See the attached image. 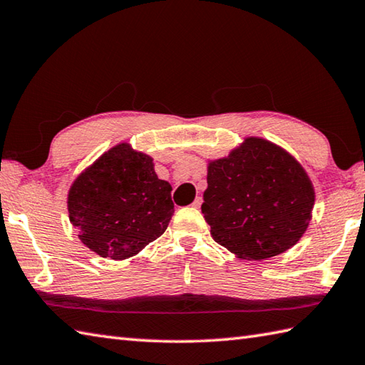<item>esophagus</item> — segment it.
<instances>
[{
	"mask_svg": "<svg viewBox=\"0 0 365 365\" xmlns=\"http://www.w3.org/2000/svg\"><path fill=\"white\" fill-rule=\"evenodd\" d=\"M200 205H202V197L197 196V197L195 199V202H192V207H195V208H200Z\"/></svg>",
	"mask_w": 365,
	"mask_h": 365,
	"instance_id": "obj_1",
	"label": "esophagus"
}]
</instances>
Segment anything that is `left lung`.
Listing matches in <instances>:
<instances>
[{"label":"left lung","mask_w":365,"mask_h":365,"mask_svg":"<svg viewBox=\"0 0 365 365\" xmlns=\"http://www.w3.org/2000/svg\"><path fill=\"white\" fill-rule=\"evenodd\" d=\"M315 190L292 153L247 136L227 157L208 160L200 210L218 245L243 260L290 250L312 220Z\"/></svg>","instance_id":"obj_1"}]
</instances>
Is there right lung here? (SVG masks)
Returning <instances> with one entry per match:
<instances>
[{"instance_id": "right-lung-1", "label": "right lung", "mask_w": 365, "mask_h": 365, "mask_svg": "<svg viewBox=\"0 0 365 365\" xmlns=\"http://www.w3.org/2000/svg\"><path fill=\"white\" fill-rule=\"evenodd\" d=\"M153 166L149 155L119 143L75 178L68 220L92 252L125 260L165 234L174 213L173 187Z\"/></svg>"}]
</instances>
